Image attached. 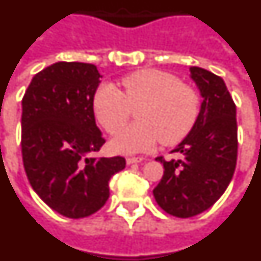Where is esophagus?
<instances>
[{
	"label": "esophagus",
	"instance_id": "34e87169",
	"mask_svg": "<svg viewBox=\"0 0 261 261\" xmlns=\"http://www.w3.org/2000/svg\"><path fill=\"white\" fill-rule=\"evenodd\" d=\"M144 161V158H135V156H130V158H127L126 162L127 164H134V163H141V162Z\"/></svg>",
	"mask_w": 261,
	"mask_h": 261
}]
</instances>
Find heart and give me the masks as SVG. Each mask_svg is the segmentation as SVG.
Segmentation results:
<instances>
[{"instance_id": "obj_1", "label": "heart", "mask_w": 261, "mask_h": 261, "mask_svg": "<svg viewBox=\"0 0 261 261\" xmlns=\"http://www.w3.org/2000/svg\"><path fill=\"white\" fill-rule=\"evenodd\" d=\"M120 91L111 83L98 87L94 113L105 130L114 134L137 109L139 122L124 127L111 139L119 154L146 152L159 141L174 144L192 130L200 113V97L194 87L161 70H139L122 80Z\"/></svg>"}]
</instances>
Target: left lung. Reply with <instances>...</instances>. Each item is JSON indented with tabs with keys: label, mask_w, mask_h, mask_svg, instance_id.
Wrapping results in <instances>:
<instances>
[{
	"label": "left lung",
	"mask_w": 261,
	"mask_h": 261,
	"mask_svg": "<svg viewBox=\"0 0 261 261\" xmlns=\"http://www.w3.org/2000/svg\"><path fill=\"white\" fill-rule=\"evenodd\" d=\"M190 71L203 98L200 113L190 134L171 151L180 159L156 158L164 172L152 191L162 210L183 219L215 204L228 187L238 159L236 106L224 81L201 67Z\"/></svg>",
	"instance_id": "1"
}]
</instances>
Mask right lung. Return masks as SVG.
Listing matches in <instances>:
<instances>
[{"instance_id": "1", "label": "right lung", "mask_w": 261, "mask_h": 261, "mask_svg": "<svg viewBox=\"0 0 261 261\" xmlns=\"http://www.w3.org/2000/svg\"><path fill=\"white\" fill-rule=\"evenodd\" d=\"M97 66L57 62L33 76L22 98V161L30 186L61 215H93L105 205L122 156L94 158L105 139L95 123Z\"/></svg>"}]
</instances>
